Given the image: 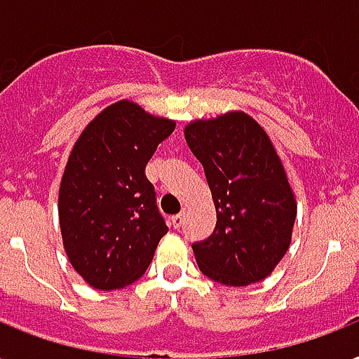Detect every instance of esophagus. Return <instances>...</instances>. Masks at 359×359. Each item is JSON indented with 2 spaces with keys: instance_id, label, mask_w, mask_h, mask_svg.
<instances>
[{
  "instance_id": "obj_1",
  "label": "esophagus",
  "mask_w": 359,
  "mask_h": 359,
  "mask_svg": "<svg viewBox=\"0 0 359 359\" xmlns=\"http://www.w3.org/2000/svg\"><path fill=\"white\" fill-rule=\"evenodd\" d=\"M183 219H185V213H177V215H174V217L170 219V224L174 229H180L183 224Z\"/></svg>"
}]
</instances>
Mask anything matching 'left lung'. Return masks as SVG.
I'll return each instance as SVG.
<instances>
[{"instance_id":"8db88e82","label":"left lung","mask_w":359,"mask_h":359,"mask_svg":"<svg viewBox=\"0 0 359 359\" xmlns=\"http://www.w3.org/2000/svg\"><path fill=\"white\" fill-rule=\"evenodd\" d=\"M185 140L217 211L213 234L193 243L200 271L226 286L266 279L288 251L296 221V198L269 136L245 112H229L191 121Z\"/></svg>"}]
</instances>
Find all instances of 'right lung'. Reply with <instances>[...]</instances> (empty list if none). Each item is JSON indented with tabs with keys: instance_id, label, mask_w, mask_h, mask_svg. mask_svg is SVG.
I'll return each mask as SVG.
<instances>
[{
	"instance_id": "1",
	"label": "right lung",
	"mask_w": 359,
	"mask_h": 359,
	"mask_svg": "<svg viewBox=\"0 0 359 359\" xmlns=\"http://www.w3.org/2000/svg\"><path fill=\"white\" fill-rule=\"evenodd\" d=\"M174 129L172 119L118 101L74 144L57 211L67 257L93 288L118 290L140 279L168 232L146 165Z\"/></svg>"
}]
</instances>
